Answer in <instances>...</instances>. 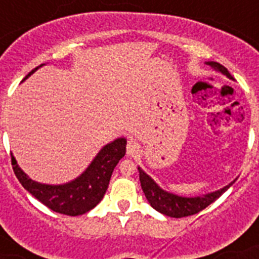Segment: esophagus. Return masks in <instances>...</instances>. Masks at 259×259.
I'll list each match as a JSON object with an SVG mask.
<instances>
[{
	"mask_svg": "<svg viewBox=\"0 0 259 259\" xmlns=\"http://www.w3.org/2000/svg\"><path fill=\"white\" fill-rule=\"evenodd\" d=\"M126 152H127L129 156H136L140 152V144L136 140H130V141H127V145H126Z\"/></svg>",
	"mask_w": 259,
	"mask_h": 259,
	"instance_id": "1",
	"label": "esophagus"
}]
</instances>
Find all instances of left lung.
I'll use <instances>...</instances> for the list:
<instances>
[{
    "label": "left lung",
    "mask_w": 259,
    "mask_h": 259,
    "mask_svg": "<svg viewBox=\"0 0 259 259\" xmlns=\"http://www.w3.org/2000/svg\"><path fill=\"white\" fill-rule=\"evenodd\" d=\"M207 66H209L212 70L221 72L229 79L234 80V78L230 75L226 67L217 62H205ZM140 172V181H141V188L145 193V197L149 201V204L153 207L156 211L164 213L166 217L170 218H184L189 215L200 212L201 209H204L207 205L217 200L222 193L226 192L231 185L235 183V180L231 181L229 185H226L223 188L213 191V192L205 193V195H199V196H180L176 193L168 192L165 189H162L152 177L145 173L138 166Z\"/></svg>",
    "instance_id": "left-lung-1"
}]
</instances>
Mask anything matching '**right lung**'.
Returning <instances> with one entry per match:
<instances>
[{
    "label": "right lung",
    "instance_id": "1",
    "mask_svg": "<svg viewBox=\"0 0 259 259\" xmlns=\"http://www.w3.org/2000/svg\"><path fill=\"white\" fill-rule=\"evenodd\" d=\"M41 66L32 70L22 82L28 79L34 71ZM126 153V138L119 137L102 148L94 157L86 170L76 179L64 184H44L32 180L24 170L18 166L16 158L12 154V165L18 181L28 192L41 201L55 212L78 217L89 212L103 199L114 168L117 166Z\"/></svg>",
    "mask_w": 259,
    "mask_h": 259
}]
</instances>
